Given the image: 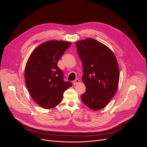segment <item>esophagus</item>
I'll use <instances>...</instances> for the list:
<instances>
[{
    "mask_svg": "<svg viewBox=\"0 0 147 147\" xmlns=\"http://www.w3.org/2000/svg\"><path fill=\"white\" fill-rule=\"evenodd\" d=\"M80 83V80H79L78 79H76L74 81L73 83L74 85H76V84H79Z\"/></svg>",
    "mask_w": 147,
    "mask_h": 147,
    "instance_id": "1",
    "label": "esophagus"
}]
</instances>
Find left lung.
Returning <instances> with one entry per match:
<instances>
[{"label":"left lung","mask_w":147,"mask_h":147,"mask_svg":"<svg viewBox=\"0 0 147 147\" xmlns=\"http://www.w3.org/2000/svg\"><path fill=\"white\" fill-rule=\"evenodd\" d=\"M76 46L86 86L82 100L93 110L102 109L114 97L118 86L119 69L116 57L107 46L93 38L77 41Z\"/></svg>","instance_id":"left-lung-1"}]
</instances>
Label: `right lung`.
Segmentation results:
<instances>
[{
	"mask_svg": "<svg viewBox=\"0 0 147 147\" xmlns=\"http://www.w3.org/2000/svg\"><path fill=\"white\" fill-rule=\"evenodd\" d=\"M71 42L49 41L44 42L32 53L26 62L24 77L32 98L44 109H51L61 103L63 93L72 86L63 80V71L58 62Z\"/></svg>",
	"mask_w": 147,
	"mask_h": 147,
	"instance_id": "right-lung-1",
	"label": "right lung"
}]
</instances>
